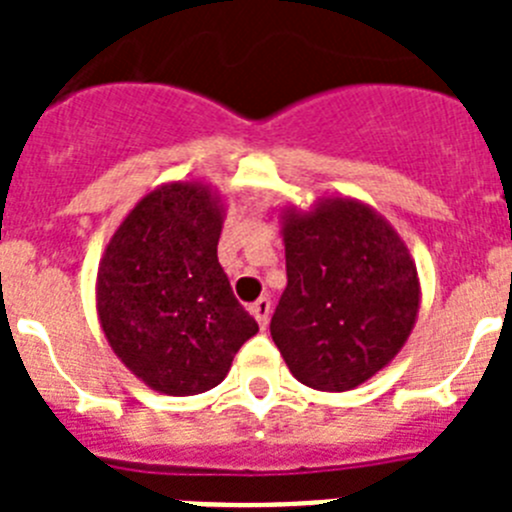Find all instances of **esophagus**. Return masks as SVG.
<instances>
[{"label":"esophagus","mask_w":512,"mask_h":512,"mask_svg":"<svg viewBox=\"0 0 512 512\" xmlns=\"http://www.w3.org/2000/svg\"><path fill=\"white\" fill-rule=\"evenodd\" d=\"M269 312H271L269 297H259V300L251 305V315L256 318V323H259L261 330H264L266 323H269Z\"/></svg>","instance_id":"esophagus-1"}]
</instances>
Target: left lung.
Here are the masks:
<instances>
[{
    "mask_svg": "<svg viewBox=\"0 0 512 512\" xmlns=\"http://www.w3.org/2000/svg\"><path fill=\"white\" fill-rule=\"evenodd\" d=\"M287 289L271 338L297 382L354 390L382 372L413 333L420 279L408 246L374 207L323 197L282 212Z\"/></svg>",
    "mask_w": 512,
    "mask_h": 512,
    "instance_id": "left-lung-1",
    "label": "left lung"
}]
</instances>
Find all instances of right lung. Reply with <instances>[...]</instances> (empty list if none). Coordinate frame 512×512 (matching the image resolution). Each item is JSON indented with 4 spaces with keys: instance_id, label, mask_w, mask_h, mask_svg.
<instances>
[{
    "instance_id": "obj_1",
    "label": "right lung",
    "mask_w": 512,
    "mask_h": 512,
    "mask_svg": "<svg viewBox=\"0 0 512 512\" xmlns=\"http://www.w3.org/2000/svg\"><path fill=\"white\" fill-rule=\"evenodd\" d=\"M223 194L202 182L151 189L125 215L97 271V318L117 359L151 390L200 395L259 333L217 261Z\"/></svg>"
}]
</instances>
